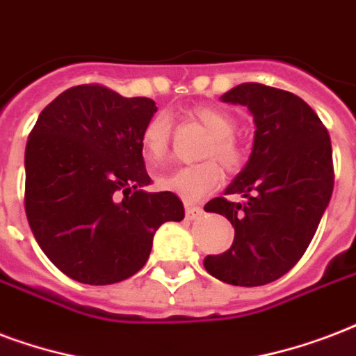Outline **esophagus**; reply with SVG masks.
<instances>
[{"mask_svg": "<svg viewBox=\"0 0 356 356\" xmlns=\"http://www.w3.org/2000/svg\"><path fill=\"white\" fill-rule=\"evenodd\" d=\"M202 207H196V205H184V216L188 218V220H194L197 216H202Z\"/></svg>", "mask_w": 356, "mask_h": 356, "instance_id": "esophagus-1", "label": "esophagus"}]
</instances>
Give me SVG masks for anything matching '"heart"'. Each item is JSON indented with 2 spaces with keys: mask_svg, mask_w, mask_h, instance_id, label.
<instances>
[{
  "mask_svg": "<svg viewBox=\"0 0 356 356\" xmlns=\"http://www.w3.org/2000/svg\"><path fill=\"white\" fill-rule=\"evenodd\" d=\"M192 119L207 130L209 140L202 151L203 159H214L220 162L227 172H235L243 164V151L233 138L235 132V119L224 110L213 106H196L190 112ZM172 140V121L166 113L154 115L142 132V143L149 162L159 164L166 159L168 149ZM222 183L220 168L213 160H205L200 164L179 166L168 173L156 177L160 188L172 192L175 196L188 203H196L214 192Z\"/></svg>",
  "mask_w": 356,
  "mask_h": 356,
  "instance_id": "heart-1",
  "label": "heart"
}]
</instances>
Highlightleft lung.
Masks as SVG:
<instances>
[{"instance_id": "1", "label": "left lung", "mask_w": 356, "mask_h": 356, "mask_svg": "<svg viewBox=\"0 0 356 356\" xmlns=\"http://www.w3.org/2000/svg\"><path fill=\"white\" fill-rule=\"evenodd\" d=\"M222 102L248 108L256 132L250 159L209 213L235 227L229 250L203 259L205 270L233 286L256 287L278 280L302 257L316 235L334 186L332 147L317 113L297 95L263 83H241Z\"/></svg>"}]
</instances>
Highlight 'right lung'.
Masks as SVG:
<instances>
[{
    "label": "right lung",
    "instance_id": "1",
    "mask_svg": "<svg viewBox=\"0 0 356 356\" xmlns=\"http://www.w3.org/2000/svg\"><path fill=\"white\" fill-rule=\"evenodd\" d=\"M154 100L76 86L40 112L26 145V214L48 259L106 286L145 265L153 235L184 218L172 192H147L142 132Z\"/></svg>",
    "mask_w": 356,
    "mask_h": 356
}]
</instances>
